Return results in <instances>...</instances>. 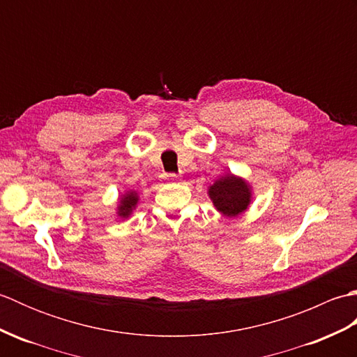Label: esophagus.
Segmentation results:
<instances>
[{
    "label": "esophagus",
    "mask_w": 357,
    "mask_h": 357,
    "mask_svg": "<svg viewBox=\"0 0 357 357\" xmlns=\"http://www.w3.org/2000/svg\"><path fill=\"white\" fill-rule=\"evenodd\" d=\"M162 178H164L165 181H178V179H179L178 174H174V173H164Z\"/></svg>",
    "instance_id": "esophagus-1"
}]
</instances>
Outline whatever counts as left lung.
<instances>
[{
	"instance_id": "8db88e82",
	"label": "left lung",
	"mask_w": 357,
	"mask_h": 357,
	"mask_svg": "<svg viewBox=\"0 0 357 357\" xmlns=\"http://www.w3.org/2000/svg\"><path fill=\"white\" fill-rule=\"evenodd\" d=\"M207 195L224 218H238L247 211L253 201V190L248 181L231 172H227L210 184Z\"/></svg>"
}]
</instances>
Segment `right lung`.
Listing matches in <instances>:
<instances>
[{
  "label": "right lung",
  "mask_w": 357,
  "mask_h": 357,
  "mask_svg": "<svg viewBox=\"0 0 357 357\" xmlns=\"http://www.w3.org/2000/svg\"><path fill=\"white\" fill-rule=\"evenodd\" d=\"M139 204V193L136 190H126L119 195L116 202V216L121 219L130 218L133 210L138 207Z\"/></svg>",
  "instance_id": "right-lung-1"
}]
</instances>
